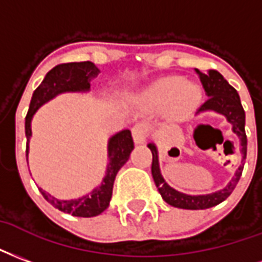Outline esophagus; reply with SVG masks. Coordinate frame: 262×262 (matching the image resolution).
Here are the masks:
<instances>
[{"label":"esophagus","mask_w":262,"mask_h":262,"mask_svg":"<svg viewBox=\"0 0 262 262\" xmlns=\"http://www.w3.org/2000/svg\"><path fill=\"white\" fill-rule=\"evenodd\" d=\"M135 144H144L148 138V125L144 123H137L131 129Z\"/></svg>","instance_id":"esophagus-1"}]
</instances>
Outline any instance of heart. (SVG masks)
<instances>
[{
    "instance_id": "obj_1",
    "label": "heart",
    "mask_w": 262,
    "mask_h": 262,
    "mask_svg": "<svg viewBox=\"0 0 262 262\" xmlns=\"http://www.w3.org/2000/svg\"><path fill=\"white\" fill-rule=\"evenodd\" d=\"M201 89L196 83L184 82L179 75H169L155 81L146 91L145 99L154 107H169L177 118L190 116L201 102Z\"/></svg>"
}]
</instances>
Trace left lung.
Returning a JSON list of instances; mask_svg holds the SVG:
<instances>
[{"label": "left lung", "instance_id": "8db88e82", "mask_svg": "<svg viewBox=\"0 0 262 262\" xmlns=\"http://www.w3.org/2000/svg\"><path fill=\"white\" fill-rule=\"evenodd\" d=\"M196 74L200 76V81H201L204 91L208 96L205 103L200 106L196 114L202 112H209V110L223 114L229 123L232 124L233 133L240 139V146H242L240 154H242L243 159H242V165L236 171L234 177L225 188L216 192L205 194V195H188V194L171 188L166 183L165 179L160 174L158 149H156L155 144H148V148L152 152V177H154L155 184L158 187V191L169 205L183 208V209H207V208L215 207L217 204L225 201L237 186L242 171H243L244 159L247 155V137H246V129H244L246 113H244L242 102H240L237 91L232 85H229V82L217 71L209 70L204 74L201 71L196 70Z\"/></svg>", "mask_w": 262, "mask_h": 262}]
</instances>
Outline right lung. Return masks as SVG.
Segmentation results:
<instances>
[{"label":"right lung","instance_id":"right-lung-1","mask_svg":"<svg viewBox=\"0 0 262 262\" xmlns=\"http://www.w3.org/2000/svg\"><path fill=\"white\" fill-rule=\"evenodd\" d=\"M100 70L91 61L83 62H67L54 67L47 72L43 82L33 92L30 100L29 112L25 118V134L28 138L26 144V156L29 150V141L32 135L30 123L33 114L40 106L51 100L64 92H89L91 81L99 75ZM134 149V141L129 129H123L116 135H113L108 141V165L106 176L100 186L95 188L89 195L81 196L76 200H57L49 192L39 188L46 201L66 213H72L74 216L92 217L100 215L104 209H107L113 194V184L116 180L118 170L128 160L129 154Z\"/></svg>","mask_w":262,"mask_h":262}]
</instances>
